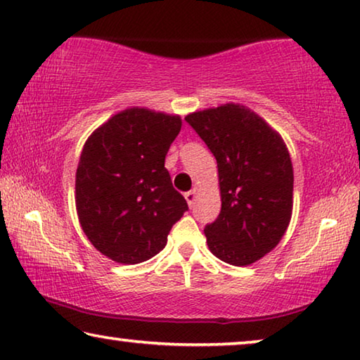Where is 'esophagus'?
I'll return each mask as SVG.
<instances>
[{
  "label": "esophagus",
  "instance_id": "obj_1",
  "mask_svg": "<svg viewBox=\"0 0 360 360\" xmlns=\"http://www.w3.org/2000/svg\"><path fill=\"white\" fill-rule=\"evenodd\" d=\"M195 189H192V191H189V192H186L184 194V197H186V200H187V203H189V205L192 207L194 205V200H195Z\"/></svg>",
  "mask_w": 360,
  "mask_h": 360
}]
</instances>
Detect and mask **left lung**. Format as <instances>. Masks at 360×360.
<instances>
[{
  "label": "left lung",
  "mask_w": 360,
  "mask_h": 360,
  "mask_svg": "<svg viewBox=\"0 0 360 360\" xmlns=\"http://www.w3.org/2000/svg\"><path fill=\"white\" fill-rule=\"evenodd\" d=\"M218 163L221 212L207 224L208 249L244 266L273 250L292 213V163L280 134L259 115L228 103L186 116Z\"/></svg>",
  "instance_id": "left-lung-1"
}]
</instances>
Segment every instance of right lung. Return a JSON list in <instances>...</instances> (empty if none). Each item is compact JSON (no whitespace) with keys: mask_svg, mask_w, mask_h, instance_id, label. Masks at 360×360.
I'll list each match as a JSON object with an SVG mask.
<instances>
[{"mask_svg":"<svg viewBox=\"0 0 360 360\" xmlns=\"http://www.w3.org/2000/svg\"><path fill=\"white\" fill-rule=\"evenodd\" d=\"M181 124L179 116L129 108L85 142L76 173L79 221L94 248L117 264L157 255L189 210L165 168Z\"/></svg>","mask_w":360,"mask_h":360,"instance_id":"1","label":"right lung"}]
</instances>
